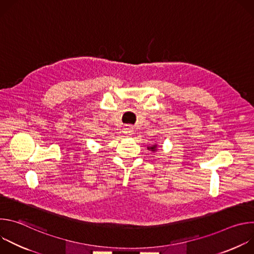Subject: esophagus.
<instances>
[{
  "label": "esophagus",
  "instance_id": "1",
  "mask_svg": "<svg viewBox=\"0 0 254 254\" xmlns=\"http://www.w3.org/2000/svg\"><path fill=\"white\" fill-rule=\"evenodd\" d=\"M124 132H125L126 134H127V135L132 134V133H133V128H132V127H130V126H126V127H124Z\"/></svg>",
  "mask_w": 254,
  "mask_h": 254
}]
</instances>
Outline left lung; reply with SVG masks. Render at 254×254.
Listing matches in <instances>:
<instances>
[{
    "label": "left lung",
    "mask_w": 254,
    "mask_h": 254,
    "mask_svg": "<svg viewBox=\"0 0 254 254\" xmlns=\"http://www.w3.org/2000/svg\"><path fill=\"white\" fill-rule=\"evenodd\" d=\"M149 149H151L152 151H154V150H156V147H152V148H149Z\"/></svg>",
    "instance_id": "8db88e82"
}]
</instances>
